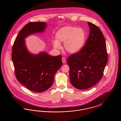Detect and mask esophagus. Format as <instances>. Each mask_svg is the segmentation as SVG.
<instances>
[{
    "label": "esophagus",
    "mask_w": 121,
    "mask_h": 121,
    "mask_svg": "<svg viewBox=\"0 0 121 121\" xmlns=\"http://www.w3.org/2000/svg\"><path fill=\"white\" fill-rule=\"evenodd\" d=\"M62 61H63V63H66V58L65 57H63L62 58Z\"/></svg>",
    "instance_id": "obj_1"
}]
</instances>
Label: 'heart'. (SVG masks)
<instances>
[{
    "instance_id": "1",
    "label": "heart",
    "mask_w": 121,
    "mask_h": 121,
    "mask_svg": "<svg viewBox=\"0 0 121 121\" xmlns=\"http://www.w3.org/2000/svg\"><path fill=\"white\" fill-rule=\"evenodd\" d=\"M57 40L53 41L54 47L61 48L60 43H64L63 48L69 52L75 53L80 51L84 45L86 34L82 28L67 26L58 30L56 34Z\"/></svg>"
}]
</instances>
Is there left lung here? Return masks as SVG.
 I'll return each instance as SVG.
<instances>
[{"label": "left lung", "mask_w": 121, "mask_h": 121, "mask_svg": "<svg viewBox=\"0 0 121 121\" xmlns=\"http://www.w3.org/2000/svg\"><path fill=\"white\" fill-rule=\"evenodd\" d=\"M90 34L82 48L67 59L71 83L84 90L101 79L108 62V53L104 35L96 25L88 22Z\"/></svg>", "instance_id": "1"}]
</instances>
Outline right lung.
Returning <instances> with one entry per match:
<instances>
[{
    "instance_id": "add662e5",
    "label": "right lung",
    "mask_w": 121,
    "mask_h": 121,
    "mask_svg": "<svg viewBox=\"0 0 121 121\" xmlns=\"http://www.w3.org/2000/svg\"><path fill=\"white\" fill-rule=\"evenodd\" d=\"M44 22H30L26 24L14 41L12 59L17 81L29 90L44 92L53 84L55 74L63 64L62 55L52 56L45 52L31 54L27 50L24 39L28 35L43 32Z\"/></svg>"
}]
</instances>
